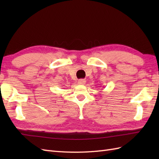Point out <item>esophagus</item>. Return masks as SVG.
<instances>
[{"instance_id":"1","label":"esophagus","mask_w":159,"mask_h":159,"mask_svg":"<svg viewBox=\"0 0 159 159\" xmlns=\"http://www.w3.org/2000/svg\"><path fill=\"white\" fill-rule=\"evenodd\" d=\"M86 83V80L85 79H80L79 80V81H78V83L79 84V85H85Z\"/></svg>"}]
</instances>
